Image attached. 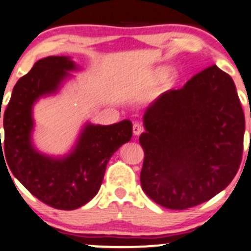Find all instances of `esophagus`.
I'll return each instance as SVG.
<instances>
[{
	"instance_id": "esophagus-1",
	"label": "esophagus",
	"mask_w": 251,
	"mask_h": 251,
	"mask_svg": "<svg viewBox=\"0 0 251 251\" xmlns=\"http://www.w3.org/2000/svg\"><path fill=\"white\" fill-rule=\"evenodd\" d=\"M143 131H144V126H141L140 123H134V126H133L134 135H140Z\"/></svg>"
}]
</instances>
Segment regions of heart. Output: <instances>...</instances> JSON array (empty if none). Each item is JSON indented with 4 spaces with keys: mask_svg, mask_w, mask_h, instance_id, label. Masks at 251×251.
Wrapping results in <instances>:
<instances>
[{
    "mask_svg": "<svg viewBox=\"0 0 251 251\" xmlns=\"http://www.w3.org/2000/svg\"><path fill=\"white\" fill-rule=\"evenodd\" d=\"M164 75H165V70H159V71L157 72V76H158V77L164 76Z\"/></svg>",
    "mask_w": 251,
    "mask_h": 251,
    "instance_id": "heart-1",
    "label": "heart"
}]
</instances>
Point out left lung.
<instances>
[{
  "label": "left lung",
  "mask_w": 251,
  "mask_h": 251,
  "mask_svg": "<svg viewBox=\"0 0 251 251\" xmlns=\"http://www.w3.org/2000/svg\"><path fill=\"white\" fill-rule=\"evenodd\" d=\"M140 181L153 202L183 210L206 202L236 176L244 112L233 79L216 65L169 90L144 116Z\"/></svg>",
  "instance_id": "8db88e82"
}]
</instances>
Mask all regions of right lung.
Instances as JSON below:
<instances>
[{
	"label": "right lung",
	"mask_w": 251,
	"mask_h": 251,
	"mask_svg": "<svg viewBox=\"0 0 251 251\" xmlns=\"http://www.w3.org/2000/svg\"><path fill=\"white\" fill-rule=\"evenodd\" d=\"M76 69L66 56L41 59L19 78L3 116L4 157L10 172L41 202L74 210L98 193L111 156L128 143L133 126L128 120L112 126L88 125L74 152L61 159L38 153L31 145V108L40 97L58 89L68 71ZM1 118V112H0Z\"/></svg>",
	"instance_id": "1"
}]
</instances>
